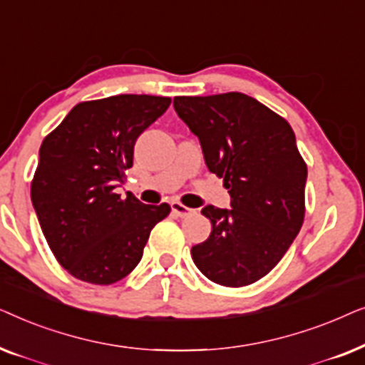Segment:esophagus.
<instances>
[{
    "label": "esophagus",
    "instance_id": "esophagus-1",
    "mask_svg": "<svg viewBox=\"0 0 365 365\" xmlns=\"http://www.w3.org/2000/svg\"><path fill=\"white\" fill-rule=\"evenodd\" d=\"M171 209H173V212L178 214L179 217H187V216H191V214L194 212V209H189V207L184 206V204L178 202V201L171 202Z\"/></svg>",
    "mask_w": 365,
    "mask_h": 365
}]
</instances>
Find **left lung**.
<instances>
[{"instance_id":"1","label":"left lung","mask_w":365,"mask_h":365,"mask_svg":"<svg viewBox=\"0 0 365 365\" xmlns=\"http://www.w3.org/2000/svg\"><path fill=\"white\" fill-rule=\"evenodd\" d=\"M174 109L231 194L232 209L201 211L212 231L192 246V261L212 282L249 286L276 267L304 222L307 166L292 128L242 93L178 96Z\"/></svg>"}]
</instances>
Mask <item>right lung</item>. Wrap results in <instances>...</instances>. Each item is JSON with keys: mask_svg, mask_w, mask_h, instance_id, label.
Instances as JSON below:
<instances>
[{"mask_svg": "<svg viewBox=\"0 0 365 365\" xmlns=\"http://www.w3.org/2000/svg\"><path fill=\"white\" fill-rule=\"evenodd\" d=\"M171 98L118 94L74 106L39 148L31 201L58 262L73 277L108 286L143 257L151 229L171 212L114 192L133 166L134 144Z\"/></svg>", "mask_w": 365, "mask_h": 365, "instance_id": "right-lung-1", "label": "right lung"}]
</instances>
